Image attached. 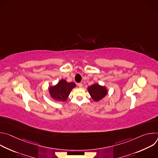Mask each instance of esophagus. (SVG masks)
I'll return each instance as SVG.
<instances>
[{
  "instance_id": "obj_1",
  "label": "esophagus",
  "mask_w": 158,
  "mask_h": 158,
  "mask_svg": "<svg viewBox=\"0 0 158 158\" xmlns=\"http://www.w3.org/2000/svg\"><path fill=\"white\" fill-rule=\"evenodd\" d=\"M77 85H78V86H79V87H82V82L78 83V84H77Z\"/></svg>"
}]
</instances>
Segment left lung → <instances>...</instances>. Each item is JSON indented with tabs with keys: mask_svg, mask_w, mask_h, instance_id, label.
I'll return each instance as SVG.
<instances>
[{
	"mask_svg": "<svg viewBox=\"0 0 158 158\" xmlns=\"http://www.w3.org/2000/svg\"><path fill=\"white\" fill-rule=\"evenodd\" d=\"M88 91L91 98L95 101H99L107 94V89L105 87L94 84L87 88Z\"/></svg>",
	"mask_w": 158,
	"mask_h": 158,
	"instance_id": "8db88e82",
	"label": "left lung"
}]
</instances>
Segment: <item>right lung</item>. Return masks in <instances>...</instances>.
<instances>
[{"mask_svg": "<svg viewBox=\"0 0 158 158\" xmlns=\"http://www.w3.org/2000/svg\"><path fill=\"white\" fill-rule=\"evenodd\" d=\"M76 87L74 82H67L65 80H60L57 84L49 87L51 97L59 101H65L69 96L71 90Z\"/></svg>", "mask_w": 158, "mask_h": 158, "instance_id": "add662e5", "label": "right lung"}]
</instances>
